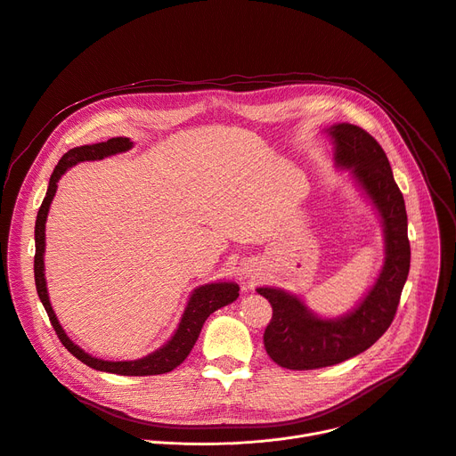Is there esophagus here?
Masks as SVG:
<instances>
[{
	"label": "esophagus",
	"instance_id": "obj_1",
	"mask_svg": "<svg viewBox=\"0 0 456 456\" xmlns=\"http://www.w3.org/2000/svg\"><path fill=\"white\" fill-rule=\"evenodd\" d=\"M256 265L253 264V262H243L241 264V267H240V271H238V274H240V278L241 280H247V278H255V273H256V269H255Z\"/></svg>",
	"mask_w": 456,
	"mask_h": 456
}]
</instances>
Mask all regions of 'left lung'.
<instances>
[{"label":"left lung","mask_w":456,"mask_h":456,"mask_svg":"<svg viewBox=\"0 0 456 456\" xmlns=\"http://www.w3.org/2000/svg\"><path fill=\"white\" fill-rule=\"evenodd\" d=\"M335 165L349 171L354 187L372 205L384 231V264L363 298L346 314L320 316L302 297L280 287H258L273 307L264 333L267 354L281 367L307 370L349 360L375 344L391 325L409 274L411 247L403 196L380 143L351 123H335Z\"/></svg>","instance_id":"left-lung-1"}]
</instances>
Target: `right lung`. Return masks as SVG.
I'll return each mask as SVG.
<instances>
[{
    "label": "right lung",
    "instance_id": "add662e5",
    "mask_svg": "<svg viewBox=\"0 0 456 456\" xmlns=\"http://www.w3.org/2000/svg\"><path fill=\"white\" fill-rule=\"evenodd\" d=\"M134 147L131 138H110L102 143H93V145H81L74 147L69 152L61 156L58 161L56 169L49 180L47 194L44 198V203H41L37 218H36V227H34V240H36V256H34V281H36V291L37 297L44 304L51 323L56 330V335L60 342L65 346V349L74 354L79 362H84L86 365L103 370V372H114V375H123V377H151V375H163V372H169L175 367H178L191 353L194 347L200 330L205 323V320L209 318L215 311H218L224 305L232 304L240 295V287L234 281H211V283H203L196 287L191 293L185 311L182 314V320L175 330V335L165 342L159 349L149 353L143 358L138 360H103L96 358L89 353H86L79 346H76L63 330L61 323L58 322V316L51 305L49 300V291H47V280H45V224L49 216L51 203L56 196L58 191V182L60 178L70 169L74 165L81 161H94V159H103L119 152H127Z\"/></svg>",
    "mask_w": 456,
    "mask_h": 456
}]
</instances>
